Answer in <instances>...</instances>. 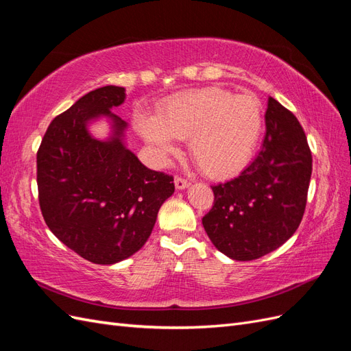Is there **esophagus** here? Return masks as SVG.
Here are the masks:
<instances>
[{
    "mask_svg": "<svg viewBox=\"0 0 351 351\" xmlns=\"http://www.w3.org/2000/svg\"><path fill=\"white\" fill-rule=\"evenodd\" d=\"M174 184H176L177 190H184V189H187L190 186V183L187 182V180H184L182 177H176L174 178Z\"/></svg>",
    "mask_w": 351,
    "mask_h": 351,
    "instance_id": "esophagus-1",
    "label": "esophagus"
}]
</instances>
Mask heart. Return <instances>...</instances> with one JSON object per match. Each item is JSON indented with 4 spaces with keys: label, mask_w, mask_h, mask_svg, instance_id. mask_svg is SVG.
<instances>
[{
    "label": "heart",
    "mask_w": 351,
    "mask_h": 351,
    "mask_svg": "<svg viewBox=\"0 0 351 351\" xmlns=\"http://www.w3.org/2000/svg\"><path fill=\"white\" fill-rule=\"evenodd\" d=\"M261 102L253 95H232L217 86L168 98L156 117H141L137 130L159 156L176 151V139H189L195 164L210 178L243 171L262 133Z\"/></svg>",
    "instance_id": "1"
}]
</instances>
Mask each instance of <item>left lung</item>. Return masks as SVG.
Masks as SVG:
<instances>
[{
	"label": "left lung",
	"instance_id": "1",
	"mask_svg": "<svg viewBox=\"0 0 351 351\" xmlns=\"http://www.w3.org/2000/svg\"><path fill=\"white\" fill-rule=\"evenodd\" d=\"M265 123L261 152L237 178L212 186L214 206L202 218L212 244L241 262L265 256L294 234L312 176V154L295 117L269 98Z\"/></svg>",
	"mask_w": 351,
	"mask_h": 351
}]
</instances>
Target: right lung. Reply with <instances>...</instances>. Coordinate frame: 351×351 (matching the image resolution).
I'll use <instances>...</instances> for the list:
<instances>
[{
	"instance_id": "obj_1",
	"label": "right lung",
	"mask_w": 351,
	"mask_h": 351,
	"mask_svg": "<svg viewBox=\"0 0 351 351\" xmlns=\"http://www.w3.org/2000/svg\"><path fill=\"white\" fill-rule=\"evenodd\" d=\"M121 86L84 95L51 121L39 146L38 190L48 228L69 249L98 265L119 263L149 239L158 210L174 193L173 177L145 167L127 147V124L111 110ZM105 119L99 140L90 123Z\"/></svg>"
}]
</instances>
